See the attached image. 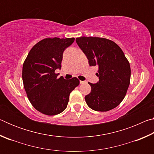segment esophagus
I'll list each match as a JSON object with an SVG mask.
<instances>
[{
    "label": "esophagus",
    "mask_w": 154,
    "mask_h": 154,
    "mask_svg": "<svg viewBox=\"0 0 154 154\" xmlns=\"http://www.w3.org/2000/svg\"><path fill=\"white\" fill-rule=\"evenodd\" d=\"M85 83L84 81H80V84H83V83Z\"/></svg>",
    "instance_id": "obj_1"
}]
</instances>
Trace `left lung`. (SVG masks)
I'll use <instances>...</instances> for the list:
<instances>
[{
    "label": "left lung",
    "instance_id": "1",
    "mask_svg": "<svg viewBox=\"0 0 154 154\" xmlns=\"http://www.w3.org/2000/svg\"><path fill=\"white\" fill-rule=\"evenodd\" d=\"M76 42L90 66H98V82L88 83L91 92L85 96L88 106L96 111L116 108L126 94L130 82V63L122 49L105 38L81 36Z\"/></svg>",
    "mask_w": 154,
    "mask_h": 154
}]
</instances>
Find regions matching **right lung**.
Wrapping results in <instances>:
<instances>
[{
  "label": "right lung",
  "instance_id": "right-lung-1",
  "mask_svg": "<svg viewBox=\"0 0 154 154\" xmlns=\"http://www.w3.org/2000/svg\"><path fill=\"white\" fill-rule=\"evenodd\" d=\"M75 38H45L30 49L22 68L24 87L30 103L38 111L55 116L66 108L69 95L79 84L77 77L58 78L64 49Z\"/></svg>",
  "mask_w": 154,
  "mask_h": 154
}]
</instances>
